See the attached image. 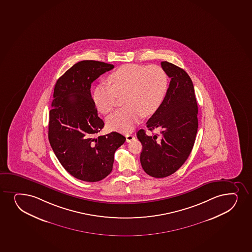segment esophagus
Instances as JSON below:
<instances>
[{
  "instance_id": "obj_1",
  "label": "esophagus",
  "mask_w": 252,
  "mask_h": 252,
  "mask_svg": "<svg viewBox=\"0 0 252 252\" xmlns=\"http://www.w3.org/2000/svg\"><path fill=\"white\" fill-rule=\"evenodd\" d=\"M125 136H126V141L127 142H131L134 139V135L132 133H127Z\"/></svg>"
}]
</instances>
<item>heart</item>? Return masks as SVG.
<instances>
[{"label":"heart","instance_id":"1","mask_svg":"<svg viewBox=\"0 0 252 252\" xmlns=\"http://www.w3.org/2000/svg\"><path fill=\"white\" fill-rule=\"evenodd\" d=\"M107 81L110 86L100 83L94 88L93 101L100 113L107 114L115 107L117 96L125 95V108L107 119V127L112 130H133L142 116L153 115L159 110L167 94L168 75L159 65L124 64Z\"/></svg>","mask_w":252,"mask_h":252}]
</instances>
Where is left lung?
<instances>
[{"instance_id": "obj_1", "label": "left lung", "mask_w": 252, "mask_h": 252, "mask_svg": "<svg viewBox=\"0 0 252 252\" xmlns=\"http://www.w3.org/2000/svg\"><path fill=\"white\" fill-rule=\"evenodd\" d=\"M161 67L171 79L165 101L146 123L148 129H160L149 136L144 129L137 132L142 144L140 163L146 173L156 178L170 176L188 159L193 148L198 127L197 104L193 84L184 69L167 61Z\"/></svg>"}]
</instances>
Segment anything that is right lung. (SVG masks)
<instances>
[{"label": "right lung", "mask_w": 252, "mask_h": 252, "mask_svg": "<svg viewBox=\"0 0 252 252\" xmlns=\"http://www.w3.org/2000/svg\"><path fill=\"white\" fill-rule=\"evenodd\" d=\"M114 65L80 61L56 82L49 111V140L62 166L77 179L95 183L113 170L114 153L126 138L117 132L100 135L104 122L91 94L95 79Z\"/></svg>", "instance_id": "1"}]
</instances>
